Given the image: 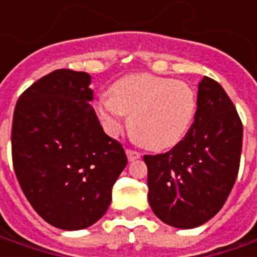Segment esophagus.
Listing matches in <instances>:
<instances>
[{"label": "esophagus", "instance_id": "obj_1", "mask_svg": "<svg viewBox=\"0 0 257 257\" xmlns=\"http://www.w3.org/2000/svg\"><path fill=\"white\" fill-rule=\"evenodd\" d=\"M125 154H127L128 162H134V160H137V159H140V157H142V154L139 153V152H134V150H127Z\"/></svg>", "mask_w": 257, "mask_h": 257}]
</instances>
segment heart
<instances>
[{"mask_svg":"<svg viewBox=\"0 0 257 257\" xmlns=\"http://www.w3.org/2000/svg\"><path fill=\"white\" fill-rule=\"evenodd\" d=\"M105 133L117 136L130 114V133L153 152L172 149L190 130L196 94L186 83L139 73L124 75L94 105Z\"/></svg>","mask_w":257,"mask_h":257,"instance_id":"b5f03b06","label":"heart"}]
</instances>
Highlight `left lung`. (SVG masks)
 I'll return each mask as SVG.
<instances>
[{
    "label": "left lung",
    "instance_id": "left-lung-1",
    "mask_svg": "<svg viewBox=\"0 0 257 257\" xmlns=\"http://www.w3.org/2000/svg\"><path fill=\"white\" fill-rule=\"evenodd\" d=\"M243 125L219 83L203 77L189 133L170 152L144 156L149 203L166 224L193 229L223 207L236 182Z\"/></svg>",
    "mask_w": 257,
    "mask_h": 257
}]
</instances>
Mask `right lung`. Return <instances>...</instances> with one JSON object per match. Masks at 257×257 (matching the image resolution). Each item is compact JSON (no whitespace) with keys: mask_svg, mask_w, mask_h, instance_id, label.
Masks as SVG:
<instances>
[{"mask_svg":"<svg viewBox=\"0 0 257 257\" xmlns=\"http://www.w3.org/2000/svg\"><path fill=\"white\" fill-rule=\"evenodd\" d=\"M91 75L55 70L18 98L11 147L18 183L45 222L81 230L100 220L127 166L94 113Z\"/></svg>","mask_w":257,"mask_h":257,"instance_id":"1","label":"right lung"}]
</instances>
